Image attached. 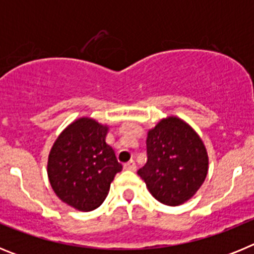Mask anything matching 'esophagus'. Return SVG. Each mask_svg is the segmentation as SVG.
<instances>
[{
	"mask_svg": "<svg viewBox=\"0 0 254 254\" xmlns=\"http://www.w3.org/2000/svg\"><path fill=\"white\" fill-rule=\"evenodd\" d=\"M125 169L132 170V172H133V170H136V163H134L133 160H129L128 163L125 164Z\"/></svg>",
	"mask_w": 254,
	"mask_h": 254,
	"instance_id": "1",
	"label": "esophagus"
}]
</instances>
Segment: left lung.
Listing matches in <instances>:
<instances>
[{
    "instance_id": "8db88e82",
    "label": "left lung",
    "mask_w": 254,
    "mask_h": 254,
    "mask_svg": "<svg viewBox=\"0 0 254 254\" xmlns=\"http://www.w3.org/2000/svg\"><path fill=\"white\" fill-rule=\"evenodd\" d=\"M147 161L137 174L159 202L178 206L205 182L208 156L194 129L177 117L161 120L146 140Z\"/></svg>"
}]
</instances>
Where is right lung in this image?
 <instances>
[{"label": "right lung", "mask_w": 254, "mask_h": 254, "mask_svg": "<svg viewBox=\"0 0 254 254\" xmlns=\"http://www.w3.org/2000/svg\"><path fill=\"white\" fill-rule=\"evenodd\" d=\"M108 127L78 118L64 129L48 156V178L61 201L80 211L99 207L122 170L105 137Z\"/></svg>", "instance_id": "right-lung-1"}]
</instances>
